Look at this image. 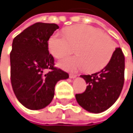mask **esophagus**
<instances>
[{
  "instance_id": "obj_1",
  "label": "esophagus",
  "mask_w": 133,
  "mask_h": 133,
  "mask_svg": "<svg viewBox=\"0 0 133 133\" xmlns=\"http://www.w3.org/2000/svg\"><path fill=\"white\" fill-rule=\"evenodd\" d=\"M76 76H77V75H76V74H70V75H69V77H70V78H75Z\"/></svg>"
}]
</instances>
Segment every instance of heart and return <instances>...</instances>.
Returning a JSON list of instances; mask_svg holds the SVG:
<instances>
[{"label": "heart", "instance_id": "heart-1", "mask_svg": "<svg viewBox=\"0 0 133 133\" xmlns=\"http://www.w3.org/2000/svg\"><path fill=\"white\" fill-rule=\"evenodd\" d=\"M64 34L56 32L49 40V49L56 58H62L75 46L77 55L66 57L59 66L69 71L85 69L94 73L104 68L114 51V43L107 35L96 28L87 25H76L65 29Z\"/></svg>", "mask_w": 133, "mask_h": 133}]
</instances>
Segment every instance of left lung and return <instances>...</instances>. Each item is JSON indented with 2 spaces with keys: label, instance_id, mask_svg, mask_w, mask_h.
<instances>
[{
  "label": "left lung",
  "instance_id": "8db88e82",
  "mask_svg": "<svg viewBox=\"0 0 133 133\" xmlns=\"http://www.w3.org/2000/svg\"><path fill=\"white\" fill-rule=\"evenodd\" d=\"M80 77L87 86L85 92L76 95L79 105L95 114L106 111L116 102L123 88L124 56L121 48H116L107 65L101 71Z\"/></svg>",
  "mask_w": 133,
  "mask_h": 133
}]
</instances>
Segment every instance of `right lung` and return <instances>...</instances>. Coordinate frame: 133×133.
Segmentation results:
<instances>
[{
	"instance_id": "add662e5",
	"label": "right lung",
	"mask_w": 133,
	"mask_h": 133,
	"mask_svg": "<svg viewBox=\"0 0 133 133\" xmlns=\"http://www.w3.org/2000/svg\"><path fill=\"white\" fill-rule=\"evenodd\" d=\"M59 26L37 22L17 36L10 53L11 82L18 101L25 108L40 110L52 101L55 87L68 73L54 67L48 41ZM46 69L50 70L45 73Z\"/></svg>"
}]
</instances>
